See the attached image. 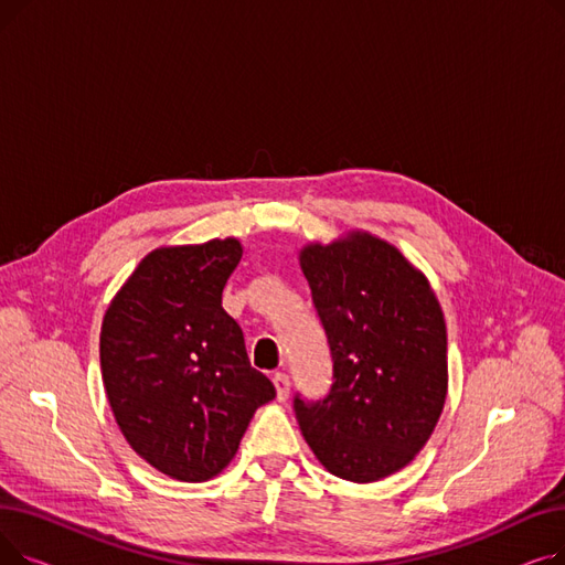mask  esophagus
Instances as JSON below:
<instances>
[{
  "mask_svg": "<svg viewBox=\"0 0 565 565\" xmlns=\"http://www.w3.org/2000/svg\"><path fill=\"white\" fill-rule=\"evenodd\" d=\"M273 382H275V390H277V398L279 401H286L288 398V392H290V380L286 373H275L273 375Z\"/></svg>",
  "mask_w": 565,
  "mask_h": 565,
  "instance_id": "34e87169",
  "label": "esophagus"
}]
</instances>
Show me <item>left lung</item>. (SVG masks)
<instances>
[{
  "label": "left lung",
  "instance_id": "left-lung-1",
  "mask_svg": "<svg viewBox=\"0 0 565 565\" xmlns=\"http://www.w3.org/2000/svg\"><path fill=\"white\" fill-rule=\"evenodd\" d=\"M300 267L328 339L332 387L318 401L295 394V417L334 477L380 481L424 449L447 398L439 302L396 247L369 233L309 245Z\"/></svg>",
  "mask_w": 565,
  "mask_h": 565
}]
</instances>
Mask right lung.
Wrapping results in <instances>:
<instances>
[{
  "label": "right lung",
  "instance_id": "add662e5",
  "mask_svg": "<svg viewBox=\"0 0 565 565\" xmlns=\"http://www.w3.org/2000/svg\"><path fill=\"white\" fill-rule=\"evenodd\" d=\"M243 258L235 237L148 254L111 300L100 369L130 447L178 481L217 477L254 412L277 396L222 307Z\"/></svg>",
  "mask_w": 565,
  "mask_h": 565
}]
</instances>
